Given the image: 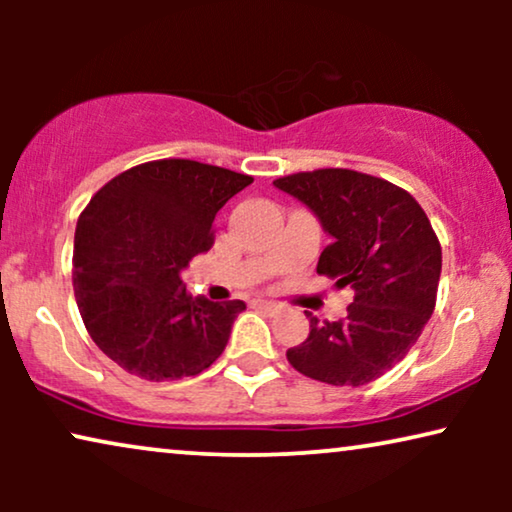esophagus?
Wrapping results in <instances>:
<instances>
[{"label":"esophagus","instance_id":"1","mask_svg":"<svg viewBox=\"0 0 512 512\" xmlns=\"http://www.w3.org/2000/svg\"><path fill=\"white\" fill-rule=\"evenodd\" d=\"M254 305H256V307H263V310H270V312L279 310V303H275V300H263V298H258V300H254Z\"/></svg>","mask_w":512,"mask_h":512}]
</instances>
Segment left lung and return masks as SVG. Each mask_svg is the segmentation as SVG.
Masks as SVG:
<instances>
[{"mask_svg": "<svg viewBox=\"0 0 512 512\" xmlns=\"http://www.w3.org/2000/svg\"><path fill=\"white\" fill-rule=\"evenodd\" d=\"M317 216L331 244L317 272L352 286L347 317H310V335L286 352L298 373L361 387L405 359L436 307L443 251L408 191L370 174L328 167L272 181Z\"/></svg>", "mask_w": 512, "mask_h": 512, "instance_id": "1", "label": "left lung"}]
</instances>
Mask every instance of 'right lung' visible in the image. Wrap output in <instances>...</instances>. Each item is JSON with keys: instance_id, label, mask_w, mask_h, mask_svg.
Segmentation results:
<instances>
[{"instance_id": "right-lung-1", "label": "right lung", "mask_w": 512, "mask_h": 512, "mask_svg": "<svg viewBox=\"0 0 512 512\" xmlns=\"http://www.w3.org/2000/svg\"><path fill=\"white\" fill-rule=\"evenodd\" d=\"M251 181L198 160H151L104 184L81 212L76 305L95 345L130 375L181 380L226 349L247 305L193 298L179 272L212 249L216 212Z\"/></svg>"}]
</instances>
